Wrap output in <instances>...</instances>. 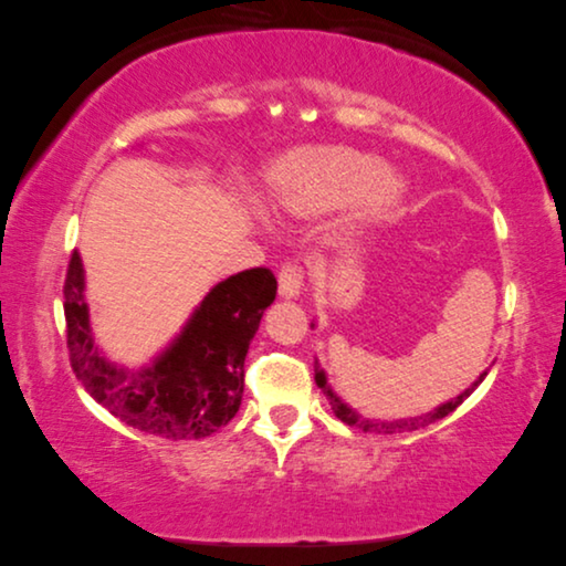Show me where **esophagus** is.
<instances>
[{
    "mask_svg": "<svg viewBox=\"0 0 566 566\" xmlns=\"http://www.w3.org/2000/svg\"><path fill=\"white\" fill-rule=\"evenodd\" d=\"M303 289V270L296 263H286L280 270V294L284 298H296Z\"/></svg>",
    "mask_w": 566,
    "mask_h": 566,
    "instance_id": "esophagus-1",
    "label": "esophagus"
}]
</instances>
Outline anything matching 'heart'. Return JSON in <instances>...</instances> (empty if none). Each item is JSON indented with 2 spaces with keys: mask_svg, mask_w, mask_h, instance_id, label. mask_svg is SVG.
<instances>
[{
  "mask_svg": "<svg viewBox=\"0 0 566 566\" xmlns=\"http://www.w3.org/2000/svg\"><path fill=\"white\" fill-rule=\"evenodd\" d=\"M274 208L311 217L352 200L358 217H380L397 206L403 179L378 155L349 145H315L284 155L268 174Z\"/></svg>",
  "mask_w": 566,
  "mask_h": 566,
  "instance_id": "heart-1",
  "label": "heart"
}]
</instances>
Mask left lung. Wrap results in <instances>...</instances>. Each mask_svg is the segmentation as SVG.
<instances>
[{"instance_id":"obj_1","label":"left lung","mask_w":566,"mask_h":566,"mask_svg":"<svg viewBox=\"0 0 566 566\" xmlns=\"http://www.w3.org/2000/svg\"><path fill=\"white\" fill-rule=\"evenodd\" d=\"M485 375H488V370H485V373H481V378H478V380L467 389V392H461L459 397L449 399L447 403H442V407H438V409H434L432 413L416 416V418H399V421H373V418H364L360 413H356L354 409L346 407V403H344L335 392H332V387L327 385V375H325V370H323V368H321V364H317V360H315V382H317V387L323 389V395L329 399V407H332V411H335V416L339 418V421H342V423H346V426H352V428L364 430V432H385V434L411 432V430L426 428V426H430V423H434V421H440V418H444V416L452 413V411L459 407V403H463V399L471 397L473 389L485 380Z\"/></svg>"}]
</instances>
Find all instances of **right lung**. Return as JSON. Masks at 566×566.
<instances>
[{
	"instance_id": "add662e5",
	"label": "right lung",
	"mask_w": 566,
	"mask_h": 566,
	"mask_svg": "<svg viewBox=\"0 0 566 566\" xmlns=\"http://www.w3.org/2000/svg\"><path fill=\"white\" fill-rule=\"evenodd\" d=\"M78 251L64 282L71 368L97 403L122 423L165 440H200L237 416L243 397V360L260 317L277 296L268 268L243 270L210 289L181 335L153 366H114L93 342Z\"/></svg>"
}]
</instances>
